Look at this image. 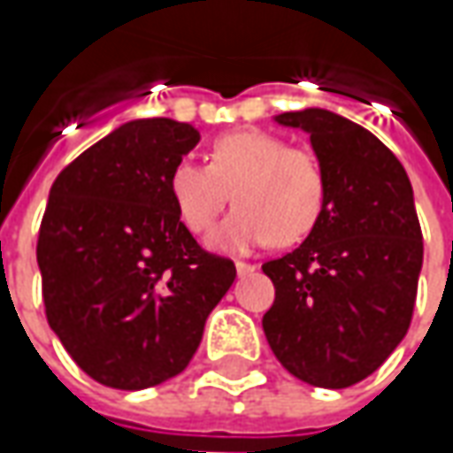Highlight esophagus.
Segmentation results:
<instances>
[{"label": "esophagus", "instance_id": "esophagus-1", "mask_svg": "<svg viewBox=\"0 0 453 453\" xmlns=\"http://www.w3.org/2000/svg\"><path fill=\"white\" fill-rule=\"evenodd\" d=\"M254 270H257L254 265H247V262H236V274H239V277H247V274H252Z\"/></svg>", "mask_w": 453, "mask_h": 453}]
</instances>
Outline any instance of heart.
Returning <instances> with one entry per match:
<instances>
[{
	"instance_id": "heart-1",
	"label": "heart",
	"mask_w": 453,
	"mask_h": 453,
	"mask_svg": "<svg viewBox=\"0 0 453 453\" xmlns=\"http://www.w3.org/2000/svg\"><path fill=\"white\" fill-rule=\"evenodd\" d=\"M168 191L194 234L217 221L232 191L236 209L211 232L209 247L242 254L270 239L288 247L310 234L325 206V173L312 150L270 133L236 131L211 143L209 165H173Z\"/></svg>"
}]
</instances>
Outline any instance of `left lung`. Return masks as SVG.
I'll return each mask as SVG.
<instances>
[{
  "label": "left lung",
  "mask_w": 453,
  "mask_h": 453,
  "mask_svg": "<svg viewBox=\"0 0 453 453\" xmlns=\"http://www.w3.org/2000/svg\"><path fill=\"white\" fill-rule=\"evenodd\" d=\"M310 135L325 206L295 252L267 262L274 303L262 318L272 353L295 378L348 388L406 338L424 265L413 188L373 133L322 108L274 115Z\"/></svg>",
  "instance_id": "left-lung-1"
}]
</instances>
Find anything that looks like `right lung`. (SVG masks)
Returning a JSON list of instances; mask_svg holds the SVG:
<instances>
[{"label": "right lung", "mask_w": 453, "mask_h": 453, "mask_svg": "<svg viewBox=\"0 0 453 453\" xmlns=\"http://www.w3.org/2000/svg\"><path fill=\"white\" fill-rule=\"evenodd\" d=\"M199 141L171 118L128 120L50 188L37 239L44 312L103 386L141 391L181 373L234 282V262L201 250L168 191Z\"/></svg>", "instance_id": "1"}]
</instances>
